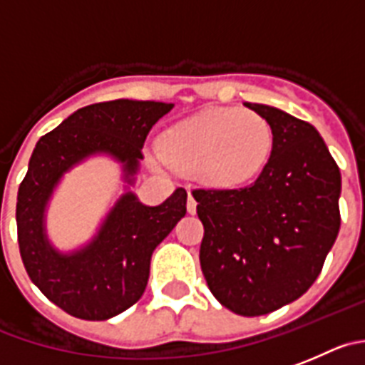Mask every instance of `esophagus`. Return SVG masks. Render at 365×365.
Wrapping results in <instances>:
<instances>
[{
    "mask_svg": "<svg viewBox=\"0 0 365 365\" xmlns=\"http://www.w3.org/2000/svg\"><path fill=\"white\" fill-rule=\"evenodd\" d=\"M196 205H198V203H196V200H194L192 194L189 192V198H187V212L196 214Z\"/></svg>",
    "mask_w": 365,
    "mask_h": 365,
    "instance_id": "esophagus-1",
    "label": "esophagus"
}]
</instances>
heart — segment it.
<instances>
[{"label":"heart","instance_id":"obj_1","mask_svg":"<svg viewBox=\"0 0 365 365\" xmlns=\"http://www.w3.org/2000/svg\"><path fill=\"white\" fill-rule=\"evenodd\" d=\"M274 148V133L263 115L247 108H210L173 125L153 162L196 173L207 185L230 189L263 171Z\"/></svg>","mask_w":365,"mask_h":365}]
</instances>
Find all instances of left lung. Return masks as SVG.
I'll return each instance as SVG.
<instances>
[{"mask_svg":"<svg viewBox=\"0 0 365 365\" xmlns=\"http://www.w3.org/2000/svg\"><path fill=\"white\" fill-rule=\"evenodd\" d=\"M274 148L254 183L196 189L209 290L230 312L267 315L308 292L340 229V171L312 124L267 104Z\"/></svg>","mask_w":365,"mask_h":365,"instance_id":"left-lung-1","label":"left lung"}]
</instances>
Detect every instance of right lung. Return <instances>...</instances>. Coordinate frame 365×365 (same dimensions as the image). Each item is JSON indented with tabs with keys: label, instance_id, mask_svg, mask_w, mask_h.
<instances>
[{
	"label": "right lung",
	"instance_id": "right-lung-1",
	"mask_svg": "<svg viewBox=\"0 0 365 365\" xmlns=\"http://www.w3.org/2000/svg\"><path fill=\"white\" fill-rule=\"evenodd\" d=\"M173 108L129 98L98 102L71 113L36 144L18 190L19 252L34 284L70 315L106 321L135 304L148 286L153 252L185 216V189L156 207L144 205L129 190L144 158L145 136ZM97 154L121 163L126 192L90 244L61 252L46 234V207L60 178Z\"/></svg>",
	"mask_w": 365,
	"mask_h": 365
}]
</instances>
